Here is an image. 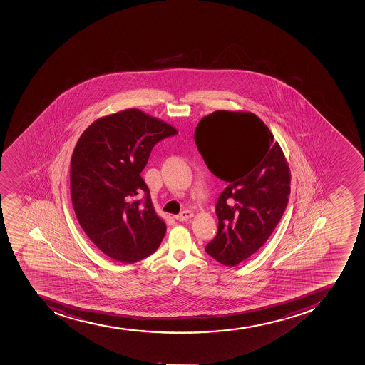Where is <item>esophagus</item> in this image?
<instances>
[{"mask_svg": "<svg viewBox=\"0 0 365 365\" xmlns=\"http://www.w3.org/2000/svg\"><path fill=\"white\" fill-rule=\"evenodd\" d=\"M194 217V212L190 210H184L180 215H175V219L178 221H187V220L192 219Z\"/></svg>", "mask_w": 365, "mask_h": 365, "instance_id": "esophagus-1", "label": "esophagus"}]
</instances>
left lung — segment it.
Listing matches in <instances>:
<instances>
[{
  "label": "left lung",
  "instance_id": "left-lung-1",
  "mask_svg": "<svg viewBox=\"0 0 365 365\" xmlns=\"http://www.w3.org/2000/svg\"><path fill=\"white\" fill-rule=\"evenodd\" d=\"M194 139L209 170L228 182L216 203L217 234L205 252L233 267L273 233L287 205L291 171L282 146L252 112L205 115Z\"/></svg>",
  "mask_w": 365,
  "mask_h": 365
}]
</instances>
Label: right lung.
<instances>
[{
  "instance_id": "1",
  "label": "right lung",
  "mask_w": 365,
  "mask_h": 365,
  "mask_svg": "<svg viewBox=\"0 0 365 365\" xmlns=\"http://www.w3.org/2000/svg\"><path fill=\"white\" fill-rule=\"evenodd\" d=\"M178 130L128 108L94 120L81 133L71 158V197L78 222L99 250L123 264L149 257L167 225L157 215L140 176L153 145ZM146 194L140 205L138 195Z\"/></svg>"
}]
</instances>
